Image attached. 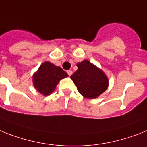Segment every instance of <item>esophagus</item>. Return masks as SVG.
Returning <instances> with one entry per match:
<instances>
[{
  "instance_id": "1",
  "label": "esophagus",
  "mask_w": 147,
  "mask_h": 147,
  "mask_svg": "<svg viewBox=\"0 0 147 147\" xmlns=\"http://www.w3.org/2000/svg\"><path fill=\"white\" fill-rule=\"evenodd\" d=\"M67 74H68L69 76H71V75L72 74H73L72 71H71V70H69V71H67Z\"/></svg>"
}]
</instances>
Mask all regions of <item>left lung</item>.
Here are the masks:
<instances>
[{
	"instance_id": "8db88e82",
	"label": "left lung",
	"mask_w": 147,
	"mask_h": 147,
	"mask_svg": "<svg viewBox=\"0 0 147 147\" xmlns=\"http://www.w3.org/2000/svg\"><path fill=\"white\" fill-rule=\"evenodd\" d=\"M76 66L78 69L71 78L84 98L94 99L107 89L109 80L101 69L88 60L77 63Z\"/></svg>"
}]
</instances>
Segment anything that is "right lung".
Segmentation results:
<instances>
[{
	"mask_svg": "<svg viewBox=\"0 0 147 147\" xmlns=\"http://www.w3.org/2000/svg\"><path fill=\"white\" fill-rule=\"evenodd\" d=\"M68 75L60 67L55 66L49 61H45L33 74V84L36 90L44 96L54 92L59 81Z\"/></svg>",
	"mask_w": 147,
	"mask_h": 147,
	"instance_id": "obj_1",
	"label": "right lung"
}]
</instances>
